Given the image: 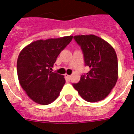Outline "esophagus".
<instances>
[{"instance_id": "34e87169", "label": "esophagus", "mask_w": 134, "mask_h": 134, "mask_svg": "<svg viewBox=\"0 0 134 134\" xmlns=\"http://www.w3.org/2000/svg\"><path fill=\"white\" fill-rule=\"evenodd\" d=\"M65 79H66V80H70V79H71V76H70V75H68V74H65Z\"/></svg>"}]
</instances>
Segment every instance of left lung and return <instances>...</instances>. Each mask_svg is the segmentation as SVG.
<instances>
[{"mask_svg":"<svg viewBox=\"0 0 134 134\" xmlns=\"http://www.w3.org/2000/svg\"><path fill=\"white\" fill-rule=\"evenodd\" d=\"M80 46L86 66L90 70L82 75L73 86L81 97L91 103L103 100L118 79V62L115 51L108 42L94 35H75Z\"/></svg>","mask_w":134,"mask_h":134,"instance_id":"1","label":"left lung"}]
</instances>
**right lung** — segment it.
<instances>
[{"label":"right lung","mask_w":134,"mask_h":134,"mask_svg":"<svg viewBox=\"0 0 134 134\" xmlns=\"http://www.w3.org/2000/svg\"><path fill=\"white\" fill-rule=\"evenodd\" d=\"M73 36L37 40L25 47L19 55L16 70L21 87L34 102L48 105L58 97L66 80L52 72L56 59Z\"/></svg>","instance_id":"1"}]
</instances>
